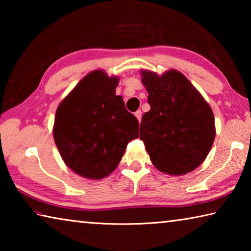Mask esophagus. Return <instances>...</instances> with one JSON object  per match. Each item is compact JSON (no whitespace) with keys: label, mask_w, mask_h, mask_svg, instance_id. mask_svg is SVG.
<instances>
[{"label":"esophagus","mask_w":251,"mask_h":251,"mask_svg":"<svg viewBox=\"0 0 251 251\" xmlns=\"http://www.w3.org/2000/svg\"><path fill=\"white\" fill-rule=\"evenodd\" d=\"M135 116L137 117L138 121L142 120V110H136L135 112Z\"/></svg>","instance_id":"esophagus-1"}]
</instances>
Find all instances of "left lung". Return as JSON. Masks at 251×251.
<instances>
[{
    "instance_id": "1",
    "label": "left lung",
    "mask_w": 251,
    "mask_h": 251,
    "mask_svg": "<svg viewBox=\"0 0 251 251\" xmlns=\"http://www.w3.org/2000/svg\"><path fill=\"white\" fill-rule=\"evenodd\" d=\"M150 112L143 115L141 139L160 172L182 175L194 171L215 139L212 110L184 75L175 70L163 76L142 71Z\"/></svg>"
}]
</instances>
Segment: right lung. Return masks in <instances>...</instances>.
Masks as SVG:
<instances>
[{
  "label": "right lung",
  "instance_id": "obj_1",
  "mask_svg": "<svg viewBox=\"0 0 251 251\" xmlns=\"http://www.w3.org/2000/svg\"><path fill=\"white\" fill-rule=\"evenodd\" d=\"M117 77L94 71L59 104L54 141L63 160L78 175L100 179L120 164L139 123L115 94Z\"/></svg>",
  "mask_w": 251,
  "mask_h": 251
}]
</instances>
